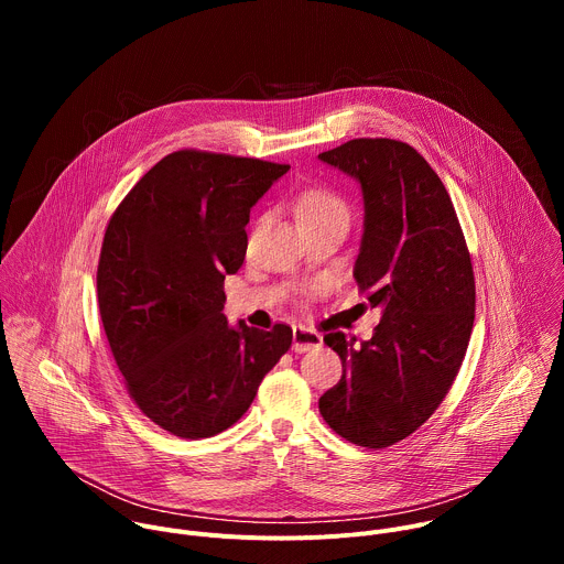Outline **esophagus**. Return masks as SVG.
I'll list each match as a JSON object with an SVG mask.
<instances>
[{"mask_svg": "<svg viewBox=\"0 0 564 564\" xmlns=\"http://www.w3.org/2000/svg\"><path fill=\"white\" fill-rule=\"evenodd\" d=\"M321 344H324V337H321L316 330L312 328H305V326H294L292 330V350L294 352H310V350H316L321 348Z\"/></svg>", "mask_w": 564, "mask_h": 564, "instance_id": "esophagus-1", "label": "esophagus"}]
</instances>
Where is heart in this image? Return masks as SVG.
Returning <instances> with one entry per match:
<instances>
[{
    "label": "heart",
    "mask_w": 564,
    "mask_h": 564,
    "mask_svg": "<svg viewBox=\"0 0 564 564\" xmlns=\"http://www.w3.org/2000/svg\"><path fill=\"white\" fill-rule=\"evenodd\" d=\"M296 216L299 223L324 218V216H350L348 203L335 189L310 187L296 196Z\"/></svg>",
    "instance_id": "1"
}]
</instances>
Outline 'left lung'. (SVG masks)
<instances>
[{"label":"left lung","mask_w":564,"mask_h":564,"mask_svg":"<svg viewBox=\"0 0 564 564\" xmlns=\"http://www.w3.org/2000/svg\"><path fill=\"white\" fill-rule=\"evenodd\" d=\"M364 192L355 281L383 316L370 341L328 333L344 375L318 413L344 440L386 448L415 433L444 401L475 321V276L453 200L409 142L355 138L318 153Z\"/></svg>","instance_id":"obj_1"}]
</instances>
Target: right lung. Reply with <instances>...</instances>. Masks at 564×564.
Segmentation results:
<instances>
[{"mask_svg":"<svg viewBox=\"0 0 564 564\" xmlns=\"http://www.w3.org/2000/svg\"><path fill=\"white\" fill-rule=\"evenodd\" d=\"M288 170L181 149L109 218L98 261L105 335L133 404L176 437L236 424L292 346L285 324L231 328L223 314V281L243 265L250 209Z\"/></svg>","mask_w":564,"mask_h":564,"instance_id":"1","label":"right lung"}]
</instances>
